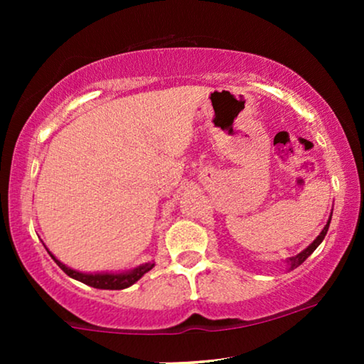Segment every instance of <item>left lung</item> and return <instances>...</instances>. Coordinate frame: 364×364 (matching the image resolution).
<instances>
[{
    "instance_id": "obj_1",
    "label": "left lung",
    "mask_w": 364,
    "mask_h": 364,
    "mask_svg": "<svg viewBox=\"0 0 364 364\" xmlns=\"http://www.w3.org/2000/svg\"><path fill=\"white\" fill-rule=\"evenodd\" d=\"M331 213H333V212H331ZM330 222H331V217H330V218H328L326 225H325V227H323V230H321V233H320V235H318V237L315 238V240H313V242L310 243V245H308V247L305 248V250H303V252H300V253H298V255H295V257L288 258V260H287V263H288V270H293V268L300 267V265H301V263H303V262H305V260H306V258H308V257H310V255H311V253L316 250V247H318V245H320V243L323 242V238H325V235H326V232H328V227H330Z\"/></svg>"
}]
</instances>
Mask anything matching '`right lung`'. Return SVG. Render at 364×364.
<instances>
[{"label": "right lung", "instance_id": "1", "mask_svg": "<svg viewBox=\"0 0 364 364\" xmlns=\"http://www.w3.org/2000/svg\"><path fill=\"white\" fill-rule=\"evenodd\" d=\"M48 253L51 255L53 260L58 263V267L66 273V275H69L77 282L86 283V285L92 288H99V290H124V288L134 285L139 278H142L149 270H152L154 268V263L149 262V263H144V265H139L131 272H124V273H82L64 265V263L59 262L49 250Z\"/></svg>", "mask_w": 364, "mask_h": 364}]
</instances>
